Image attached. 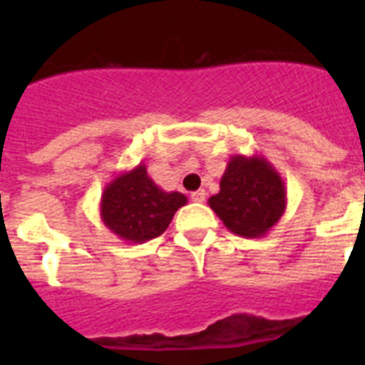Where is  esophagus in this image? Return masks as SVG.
Wrapping results in <instances>:
<instances>
[{
  "label": "esophagus",
  "mask_w": 365,
  "mask_h": 365,
  "mask_svg": "<svg viewBox=\"0 0 365 365\" xmlns=\"http://www.w3.org/2000/svg\"><path fill=\"white\" fill-rule=\"evenodd\" d=\"M205 199H206L205 190H197V192L192 193V201L193 202H205Z\"/></svg>",
  "instance_id": "1"
}]
</instances>
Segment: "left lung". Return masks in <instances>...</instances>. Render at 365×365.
<instances>
[{
    "mask_svg": "<svg viewBox=\"0 0 365 365\" xmlns=\"http://www.w3.org/2000/svg\"><path fill=\"white\" fill-rule=\"evenodd\" d=\"M219 188L208 205L235 235L263 237L285 214V182L263 155H232Z\"/></svg>",
    "mask_w": 365,
    "mask_h": 365,
    "instance_id": "8db88e82",
    "label": "left lung"
}]
</instances>
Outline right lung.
Segmentation results:
<instances>
[{"label":"right lung","mask_w":365,"mask_h":365,"mask_svg":"<svg viewBox=\"0 0 365 365\" xmlns=\"http://www.w3.org/2000/svg\"><path fill=\"white\" fill-rule=\"evenodd\" d=\"M188 202L179 192H164L140 163L118 173L106 185L100 199V217L106 227L128 243H146L159 237L180 206Z\"/></svg>","instance_id":"add662e5"}]
</instances>
